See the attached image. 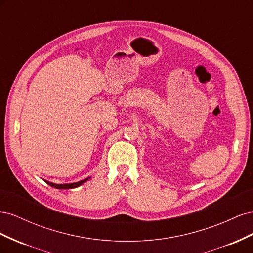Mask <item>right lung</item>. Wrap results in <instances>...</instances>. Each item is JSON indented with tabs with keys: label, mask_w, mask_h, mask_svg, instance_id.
Listing matches in <instances>:
<instances>
[{
	"label": "right lung",
	"mask_w": 253,
	"mask_h": 253,
	"mask_svg": "<svg viewBox=\"0 0 253 253\" xmlns=\"http://www.w3.org/2000/svg\"><path fill=\"white\" fill-rule=\"evenodd\" d=\"M89 178H90V177H87V178H85V179L77 181V182H73V183H53V182H50V181L45 180V179H44V181L46 182L47 185H49L50 187L56 188V189H74V188H77V187L81 186L82 183H84L86 180H88Z\"/></svg>",
	"instance_id": "obj_1"
}]
</instances>
